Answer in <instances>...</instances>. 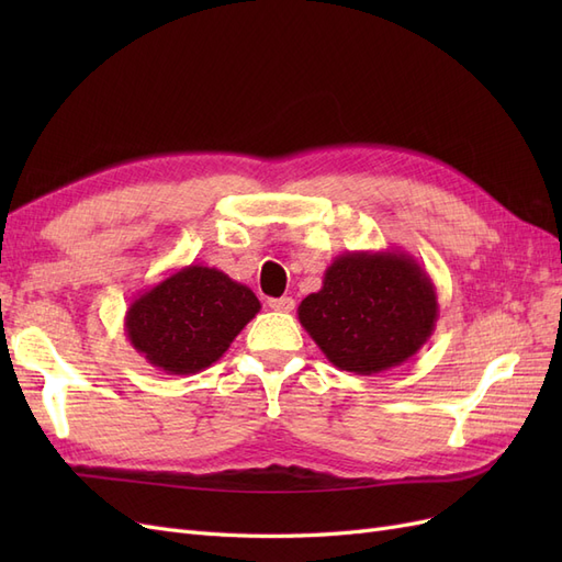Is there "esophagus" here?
Wrapping results in <instances>:
<instances>
[{
    "label": "esophagus",
    "instance_id": "1",
    "mask_svg": "<svg viewBox=\"0 0 562 562\" xmlns=\"http://www.w3.org/2000/svg\"><path fill=\"white\" fill-rule=\"evenodd\" d=\"M267 304H269V310H274V312H293L295 310L293 297H274V300H269Z\"/></svg>",
    "mask_w": 562,
    "mask_h": 562
}]
</instances>
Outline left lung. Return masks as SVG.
Listing matches in <instances>:
<instances>
[{
	"mask_svg": "<svg viewBox=\"0 0 562 562\" xmlns=\"http://www.w3.org/2000/svg\"><path fill=\"white\" fill-rule=\"evenodd\" d=\"M302 328L326 359L353 375L411 361L438 321L431 277L398 248L337 255L318 293L300 302Z\"/></svg>",
	"mask_w": 562,
	"mask_h": 562,
	"instance_id": "left-lung-1",
	"label": "left lung"
}]
</instances>
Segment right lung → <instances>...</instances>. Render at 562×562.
<instances>
[{
	"mask_svg": "<svg viewBox=\"0 0 562 562\" xmlns=\"http://www.w3.org/2000/svg\"><path fill=\"white\" fill-rule=\"evenodd\" d=\"M260 307L250 288L225 271L187 265L128 304L124 328L151 368L194 375L220 361Z\"/></svg>",
	"mask_w": 562,
	"mask_h": 562,
	"instance_id": "right-lung-1",
	"label": "right lung"
}]
</instances>
